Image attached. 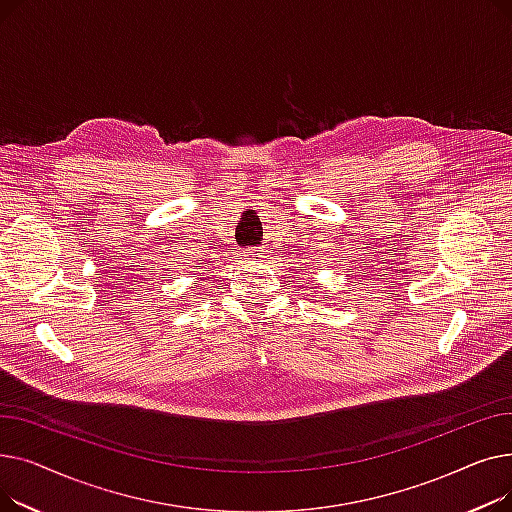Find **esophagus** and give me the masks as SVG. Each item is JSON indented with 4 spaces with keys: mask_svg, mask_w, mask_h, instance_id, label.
I'll return each mask as SVG.
<instances>
[{
    "mask_svg": "<svg viewBox=\"0 0 512 512\" xmlns=\"http://www.w3.org/2000/svg\"><path fill=\"white\" fill-rule=\"evenodd\" d=\"M247 257H249L253 263L261 265V263H265L267 259H270V251H267L265 247H253V249H249Z\"/></svg>",
    "mask_w": 512,
    "mask_h": 512,
    "instance_id": "1",
    "label": "esophagus"
}]
</instances>
